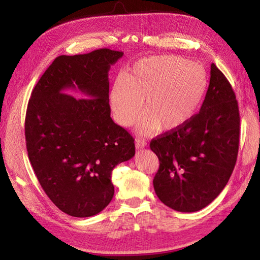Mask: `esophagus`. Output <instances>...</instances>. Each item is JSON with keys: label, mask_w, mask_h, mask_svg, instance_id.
<instances>
[{"label": "esophagus", "mask_w": 260, "mask_h": 260, "mask_svg": "<svg viewBox=\"0 0 260 260\" xmlns=\"http://www.w3.org/2000/svg\"><path fill=\"white\" fill-rule=\"evenodd\" d=\"M135 146H136V150H142V148H144L146 146V142L142 139H136Z\"/></svg>", "instance_id": "34e87169"}]
</instances>
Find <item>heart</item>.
Listing matches in <instances>:
<instances>
[{
  "label": "heart",
  "mask_w": 260,
  "mask_h": 260,
  "mask_svg": "<svg viewBox=\"0 0 260 260\" xmlns=\"http://www.w3.org/2000/svg\"><path fill=\"white\" fill-rule=\"evenodd\" d=\"M209 78L201 64L176 54L141 59L114 81L109 104L116 121L131 126L143 110L137 132L148 135L158 128L178 129L200 107ZM143 106H141V102Z\"/></svg>",
  "instance_id": "1"
}]
</instances>
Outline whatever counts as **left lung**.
Wrapping results in <instances>:
<instances>
[{
  "label": "left lung",
  "instance_id": "8db88e82",
  "mask_svg": "<svg viewBox=\"0 0 260 260\" xmlns=\"http://www.w3.org/2000/svg\"><path fill=\"white\" fill-rule=\"evenodd\" d=\"M239 125L233 87L211 63L200 112L180 128L151 141V150L159 161L153 185L165 206L180 212H196L220 194L236 165Z\"/></svg>",
  "mask_w": 260,
  "mask_h": 260
}]
</instances>
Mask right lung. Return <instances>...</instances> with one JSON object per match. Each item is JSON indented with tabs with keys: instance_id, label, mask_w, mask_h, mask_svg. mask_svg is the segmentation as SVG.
Returning <instances> with one entry per match:
<instances>
[{
	"instance_id": "1",
	"label": "right lung",
	"mask_w": 260,
	"mask_h": 260,
	"mask_svg": "<svg viewBox=\"0 0 260 260\" xmlns=\"http://www.w3.org/2000/svg\"><path fill=\"white\" fill-rule=\"evenodd\" d=\"M123 54L99 49L57 57L27 104L24 131L33 171L49 199L71 217L103 211L114 197L113 169L135 155L134 139L110 117L108 71Z\"/></svg>"
}]
</instances>
